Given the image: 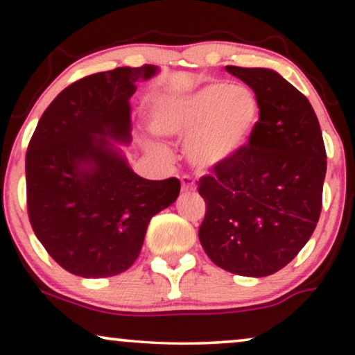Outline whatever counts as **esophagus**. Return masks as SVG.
Segmentation results:
<instances>
[{
  "mask_svg": "<svg viewBox=\"0 0 355 355\" xmlns=\"http://www.w3.org/2000/svg\"><path fill=\"white\" fill-rule=\"evenodd\" d=\"M181 187H182V192L196 191V181H193V179L189 178V176H182L181 178Z\"/></svg>",
  "mask_w": 355,
  "mask_h": 355,
  "instance_id": "esophagus-1",
  "label": "esophagus"
}]
</instances>
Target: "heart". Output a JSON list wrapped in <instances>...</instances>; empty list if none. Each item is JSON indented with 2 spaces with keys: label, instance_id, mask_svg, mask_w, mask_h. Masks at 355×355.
Instances as JSON below:
<instances>
[{
  "label": "heart",
  "instance_id": "heart-1",
  "mask_svg": "<svg viewBox=\"0 0 355 355\" xmlns=\"http://www.w3.org/2000/svg\"><path fill=\"white\" fill-rule=\"evenodd\" d=\"M257 119L259 103L247 87L215 82L184 98L159 100L150 128L166 137H189V162L213 169L244 148Z\"/></svg>",
  "mask_w": 355,
  "mask_h": 355
}]
</instances>
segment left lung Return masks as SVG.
I'll return each instance as SVG.
<instances>
[{
    "label": "left lung",
    "mask_w": 355,
    "mask_h": 355,
    "mask_svg": "<svg viewBox=\"0 0 355 355\" xmlns=\"http://www.w3.org/2000/svg\"><path fill=\"white\" fill-rule=\"evenodd\" d=\"M254 90L260 118L249 142L198 182L207 203L198 239L241 276L273 275L307 244L322 211L327 152L310 101L276 71L226 66Z\"/></svg>",
    "instance_id": "1"
}]
</instances>
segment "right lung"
I'll return each mask as SVG.
<instances>
[{
    "label": "right lung",
    "instance_id": "1",
    "mask_svg": "<svg viewBox=\"0 0 355 355\" xmlns=\"http://www.w3.org/2000/svg\"><path fill=\"white\" fill-rule=\"evenodd\" d=\"M158 67H116L66 87L38 121L26 155L27 210L51 259L82 278L130 268L152 216L176 202V178L135 174L111 142H130V96Z\"/></svg>",
    "mask_w": 355,
    "mask_h": 355
}]
</instances>
